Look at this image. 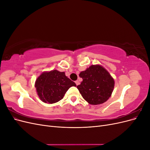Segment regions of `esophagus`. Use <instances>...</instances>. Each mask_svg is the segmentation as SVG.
<instances>
[{"mask_svg":"<svg viewBox=\"0 0 150 150\" xmlns=\"http://www.w3.org/2000/svg\"><path fill=\"white\" fill-rule=\"evenodd\" d=\"M75 83H76V85H77V86H78V85H79V81L78 80L76 81H75Z\"/></svg>","mask_w":150,"mask_h":150,"instance_id":"34e87169","label":"esophagus"}]
</instances>
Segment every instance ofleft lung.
Returning a JSON list of instances; mask_svg holds the SVG:
<instances>
[{"instance_id": "1", "label": "left lung", "mask_w": 150, "mask_h": 150, "mask_svg": "<svg viewBox=\"0 0 150 150\" xmlns=\"http://www.w3.org/2000/svg\"><path fill=\"white\" fill-rule=\"evenodd\" d=\"M79 76L83 81L77 88L89 104L94 105L102 104L111 96L115 81L102 66H91L86 71L81 72Z\"/></svg>"}]
</instances>
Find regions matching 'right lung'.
I'll return each instance as SVG.
<instances>
[{"mask_svg": "<svg viewBox=\"0 0 150 150\" xmlns=\"http://www.w3.org/2000/svg\"><path fill=\"white\" fill-rule=\"evenodd\" d=\"M76 86L74 82L66 76L64 72L57 70L43 72L35 84L39 98L49 104L61 100L69 88Z\"/></svg>", "mask_w": 150, "mask_h": 150, "instance_id": "1", "label": "right lung"}]
</instances>
